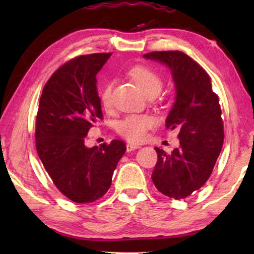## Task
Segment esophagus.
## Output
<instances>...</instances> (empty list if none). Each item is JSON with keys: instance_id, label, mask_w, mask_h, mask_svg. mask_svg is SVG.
I'll list each match as a JSON object with an SVG mask.
<instances>
[{"instance_id": "esophagus-1", "label": "esophagus", "mask_w": 254, "mask_h": 254, "mask_svg": "<svg viewBox=\"0 0 254 254\" xmlns=\"http://www.w3.org/2000/svg\"><path fill=\"white\" fill-rule=\"evenodd\" d=\"M140 145L139 144H134V143H127V151H133V150L139 149Z\"/></svg>"}]
</instances>
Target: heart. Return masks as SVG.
Returning a JSON list of instances; mask_svg holds the SVG:
<instances>
[{"mask_svg": "<svg viewBox=\"0 0 254 254\" xmlns=\"http://www.w3.org/2000/svg\"><path fill=\"white\" fill-rule=\"evenodd\" d=\"M128 76L145 96L157 95L162 87L160 76L148 67H133L128 71ZM112 87H113V84L106 83L102 88L101 102L105 110H109L111 107ZM154 123H156V119L152 115H128L118 123L117 131L131 142H141L145 139L148 130L154 126Z\"/></svg>", "mask_w": 254, "mask_h": 254, "instance_id": "heart-1", "label": "heart"}]
</instances>
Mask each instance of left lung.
I'll use <instances>...</instances> for the list:
<instances>
[{
	"label": "left lung",
	"mask_w": 254,
	"mask_h": 254,
	"mask_svg": "<svg viewBox=\"0 0 254 254\" xmlns=\"http://www.w3.org/2000/svg\"><path fill=\"white\" fill-rule=\"evenodd\" d=\"M143 57L171 72L176 97L166 127L179 128L180 141L171 153L154 148L158 161L151 178L163 195L182 199L207 182L220 156L224 141L221 106L207 72L186 54L154 51Z\"/></svg>",
	"instance_id": "obj_1"
}]
</instances>
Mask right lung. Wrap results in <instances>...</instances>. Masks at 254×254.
<instances>
[{"instance_id": "obj_1", "label": "right lung", "mask_w": 254, "mask_h": 254, "mask_svg": "<svg viewBox=\"0 0 254 254\" xmlns=\"http://www.w3.org/2000/svg\"><path fill=\"white\" fill-rule=\"evenodd\" d=\"M112 54L80 56L54 72L40 97L36 147L55 186L78 204L106 194L118 162L127 151L123 141L89 148L88 131L103 118L96 75Z\"/></svg>"}]
</instances>
